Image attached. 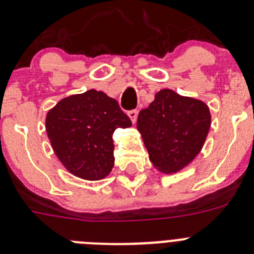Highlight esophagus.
Here are the masks:
<instances>
[{
	"label": "esophagus",
	"instance_id": "obj_1",
	"mask_svg": "<svg viewBox=\"0 0 254 254\" xmlns=\"http://www.w3.org/2000/svg\"><path fill=\"white\" fill-rule=\"evenodd\" d=\"M137 116H138V111H137V109H132V111H128V117L131 118V121L133 123L136 122Z\"/></svg>",
	"mask_w": 254,
	"mask_h": 254
}]
</instances>
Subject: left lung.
I'll use <instances>...</instances> for the list:
<instances>
[{
    "label": "left lung",
    "mask_w": 254,
    "mask_h": 254,
    "mask_svg": "<svg viewBox=\"0 0 254 254\" xmlns=\"http://www.w3.org/2000/svg\"><path fill=\"white\" fill-rule=\"evenodd\" d=\"M137 128L153 166L162 173H176L203 147L210 128V112L201 101L162 89L139 112Z\"/></svg>",
    "instance_id": "8db88e82"
}]
</instances>
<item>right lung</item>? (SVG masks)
<instances>
[{
  "label": "right lung",
  "instance_id": "obj_1",
  "mask_svg": "<svg viewBox=\"0 0 254 254\" xmlns=\"http://www.w3.org/2000/svg\"><path fill=\"white\" fill-rule=\"evenodd\" d=\"M131 125L116 99L94 89L62 99L46 116V132L57 156L85 180H101L111 173L112 134Z\"/></svg>",
  "mask_w": 254,
  "mask_h": 254
}]
</instances>
